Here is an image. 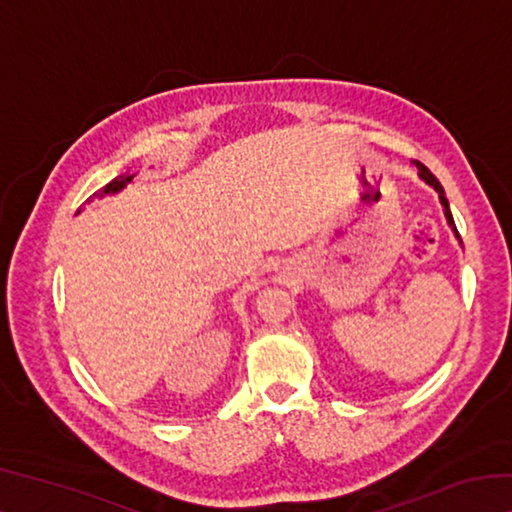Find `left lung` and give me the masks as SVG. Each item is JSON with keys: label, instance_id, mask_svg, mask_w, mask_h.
Here are the masks:
<instances>
[{"label": "left lung", "instance_id": "1", "mask_svg": "<svg viewBox=\"0 0 512 512\" xmlns=\"http://www.w3.org/2000/svg\"><path fill=\"white\" fill-rule=\"evenodd\" d=\"M415 164H418V173H420V178L424 180V183H429V185L438 192V196H440V203H443V207H445V216H447L449 225H452V228H456L454 216H452V212H449V203H447V198H445V189H443V185L438 183V178L433 176V173H431L427 167H424L422 162H415ZM454 232H456V230H454ZM456 237H458V232H456Z\"/></svg>", "mask_w": 512, "mask_h": 512}]
</instances>
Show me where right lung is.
<instances>
[{"label": "right lung", "mask_w": 512, "mask_h": 512, "mask_svg": "<svg viewBox=\"0 0 512 512\" xmlns=\"http://www.w3.org/2000/svg\"><path fill=\"white\" fill-rule=\"evenodd\" d=\"M131 180H133V176H119V178L112 180V183H108L106 187H103L101 194H115V192H119V189L124 187L126 183H131ZM94 196H97V194H94Z\"/></svg>", "instance_id": "1"}]
</instances>
